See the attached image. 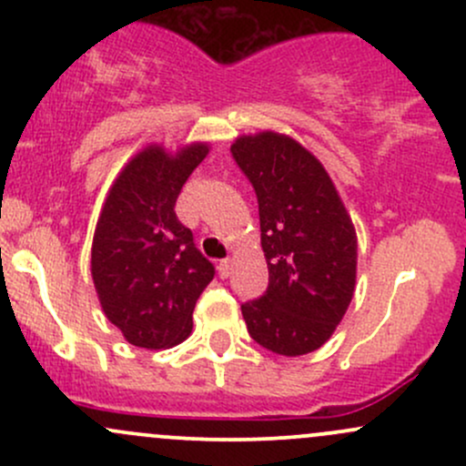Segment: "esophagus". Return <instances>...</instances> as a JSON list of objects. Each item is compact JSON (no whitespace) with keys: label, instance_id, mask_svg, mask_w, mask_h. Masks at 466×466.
<instances>
[{"label":"esophagus","instance_id":"1","mask_svg":"<svg viewBox=\"0 0 466 466\" xmlns=\"http://www.w3.org/2000/svg\"><path fill=\"white\" fill-rule=\"evenodd\" d=\"M229 271H232V260H229V258L221 260V263H218V276H221V278H228V276H229Z\"/></svg>","mask_w":466,"mask_h":466}]
</instances>
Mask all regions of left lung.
Segmentation results:
<instances>
[{"label": "left lung", "mask_w": 466, "mask_h": 466, "mask_svg": "<svg viewBox=\"0 0 466 466\" xmlns=\"http://www.w3.org/2000/svg\"><path fill=\"white\" fill-rule=\"evenodd\" d=\"M232 157L258 199L269 285L240 304L251 339L276 355L318 350L352 300L357 234L324 166L274 131L243 136Z\"/></svg>", "instance_id": "1"}]
</instances>
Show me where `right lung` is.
Segmentation results:
<instances>
[{
  "label": "right lung",
  "mask_w": 466,
  "mask_h": 466,
  "mask_svg": "<svg viewBox=\"0 0 466 466\" xmlns=\"http://www.w3.org/2000/svg\"><path fill=\"white\" fill-rule=\"evenodd\" d=\"M208 155L190 144L175 155L147 147L106 195L92 245V278L111 324L140 349H170L192 330V311L215 278L175 215L181 186Z\"/></svg>",
  "instance_id": "add662e5"
}]
</instances>
